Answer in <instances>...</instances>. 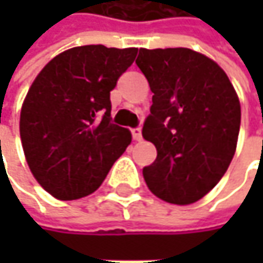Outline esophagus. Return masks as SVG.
Listing matches in <instances>:
<instances>
[{"instance_id":"esophagus-1","label":"esophagus","mask_w":263,"mask_h":263,"mask_svg":"<svg viewBox=\"0 0 263 263\" xmlns=\"http://www.w3.org/2000/svg\"><path fill=\"white\" fill-rule=\"evenodd\" d=\"M132 137H134V140H137V141H140L141 140V129L137 126V128H132Z\"/></svg>"}]
</instances>
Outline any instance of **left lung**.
Segmentation results:
<instances>
[{"label":"left lung","instance_id":"left-lung-1","mask_svg":"<svg viewBox=\"0 0 263 263\" xmlns=\"http://www.w3.org/2000/svg\"><path fill=\"white\" fill-rule=\"evenodd\" d=\"M135 64L154 92L141 134L155 144L157 158L143 167L144 181L166 202H196L235 155L236 91L216 62L190 48H140Z\"/></svg>","mask_w":263,"mask_h":263}]
</instances>
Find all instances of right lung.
<instances>
[{
    "label": "right lung",
    "mask_w": 263,
    "mask_h": 263,
    "mask_svg": "<svg viewBox=\"0 0 263 263\" xmlns=\"http://www.w3.org/2000/svg\"><path fill=\"white\" fill-rule=\"evenodd\" d=\"M137 51L74 47L31 83L20 120L23 149L33 177L54 198L96 192L131 143V132L111 123L109 94Z\"/></svg>",
    "instance_id": "1"
}]
</instances>
